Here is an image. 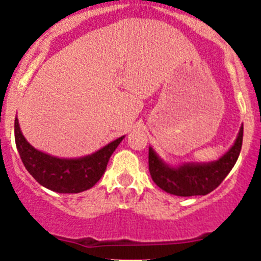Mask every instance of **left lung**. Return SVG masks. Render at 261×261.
I'll return each instance as SVG.
<instances>
[{
	"label": "left lung",
	"instance_id": "obj_1",
	"mask_svg": "<svg viewBox=\"0 0 261 261\" xmlns=\"http://www.w3.org/2000/svg\"><path fill=\"white\" fill-rule=\"evenodd\" d=\"M243 127L240 128L234 144L221 158L211 164H187L170 167L149 148V172L153 181L174 196H204L218 188L236 165L242 148Z\"/></svg>",
	"mask_w": 261,
	"mask_h": 261
}]
</instances>
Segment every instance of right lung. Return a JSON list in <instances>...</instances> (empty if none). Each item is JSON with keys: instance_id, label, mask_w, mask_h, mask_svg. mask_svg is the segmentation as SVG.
<instances>
[{"instance_id": "obj_1", "label": "right lung", "mask_w": 261, "mask_h": 261, "mask_svg": "<svg viewBox=\"0 0 261 261\" xmlns=\"http://www.w3.org/2000/svg\"><path fill=\"white\" fill-rule=\"evenodd\" d=\"M15 143L29 174L41 186L58 193H80L87 191L103 176L112 153L125 136L116 139L91 155L75 160L53 157L35 149L21 134L18 118H15Z\"/></svg>"}]
</instances>
